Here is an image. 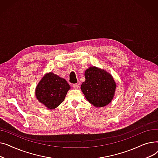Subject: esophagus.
<instances>
[{
	"label": "esophagus",
	"mask_w": 158,
	"mask_h": 158,
	"mask_svg": "<svg viewBox=\"0 0 158 158\" xmlns=\"http://www.w3.org/2000/svg\"><path fill=\"white\" fill-rule=\"evenodd\" d=\"M73 87L75 89H78V88H79V85H77V84H73Z\"/></svg>",
	"instance_id": "esophagus-1"
}]
</instances>
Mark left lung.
<instances>
[{"label":"left lung","mask_w":158,"mask_h":158,"mask_svg":"<svg viewBox=\"0 0 158 158\" xmlns=\"http://www.w3.org/2000/svg\"><path fill=\"white\" fill-rule=\"evenodd\" d=\"M85 81L81 86L86 100L96 107L108 105L114 97L117 85L111 75L96 66L85 72Z\"/></svg>","instance_id":"left-lung-1"}]
</instances>
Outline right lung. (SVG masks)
Here are the masks:
<instances>
[{
    "label": "right lung",
    "mask_w": 158,
    "mask_h": 158,
    "mask_svg": "<svg viewBox=\"0 0 158 158\" xmlns=\"http://www.w3.org/2000/svg\"><path fill=\"white\" fill-rule=\"evenodd\" d=\"M70 86L66 81L51 72L45 73L35 89L38 101L48 109H55L64 101Z\"/></svg>",
    "instance_id": "right-lung-1"
}]
</instances>
